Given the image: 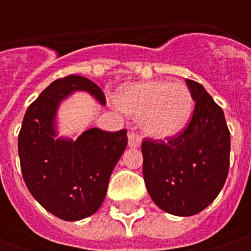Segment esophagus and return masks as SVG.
<instances>
[{"label":"esophagus","instance_id":"34e87169","mask_svg":"<svg viewBox=\"0 0 251 251\" xmlns=\"http://www.w3.org/2000/svg\"><path fill=\"white\" fill-rule=\"evenodd\" d=\"M141 145V137L135 132H130L128 134V147L131 148H138Z\"/></svg>","mask_w":251,"mask_h":251}]
</instances>
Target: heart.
Masks as SVG:
<instances>
[{
  "label": "heart",
  "instance_id": "1",
  "mask_svg": "<svg viewBox=\"0 0 251 251\" xmlns=\"http://www.w3.org/2000/svg\"><path fill=\"white\" fill-rule=\"evenodd\" d=\"M117 106L138 119L141 130L155 140H169L186 130L194 109L193 96L183 83L148 81L121 88Z\"/></svg>",
  "mask_w": 251,
  "mask_h": 251
}]
</instances>
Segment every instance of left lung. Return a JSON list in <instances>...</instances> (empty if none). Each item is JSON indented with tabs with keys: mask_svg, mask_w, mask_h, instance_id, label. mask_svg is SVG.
<instances>
[{
	"mask_svg": "<svg viewBox=\"0 0 251 251\" xmlns=\"http://www.w3.org/2000/svg\"><path fill=\"white\" fill-rule=\"evenodd\" d=\"M196 107L187 128L168 142H142L144 180L165 212L191 217L218 197L227 177L230 134L224 110L201 83L186 79Z\"/></svg>",
	"mask_w": 251,
	"mask_h": 251,
	"instance_id": "obj_1",
	"label": "left lung"
}]
</instances>
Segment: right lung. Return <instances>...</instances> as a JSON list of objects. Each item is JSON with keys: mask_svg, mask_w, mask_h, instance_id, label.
<instances>
[{"mask_svg": "<svg viewBox=\"0 0 251 251\" xmlns=\"http://www.w3.org/2000/svg\"><path fill=\"white\" fill-rule=\"evenodd\" d=\"M88 92L104 104L101 89L79 75L57 79L27 107L18 138L26 187L42 207L63 221H81L100 208L111 172L127 147V131H83L58 137L57 111L70 95Z\"/></svg>", "mask_w": 251, "mask_h": 251, "instance_id": "obj_1", "label": "right lung"}]
</instances>
